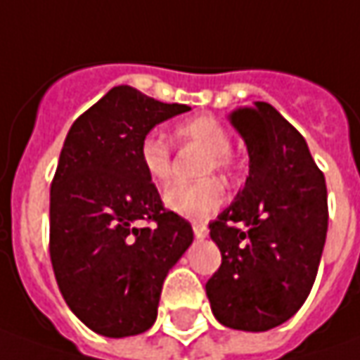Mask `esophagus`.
<instances>
[{"instance_id": "obj_1", "label": "esophagus", "mask_w": 360, "mask_h": 360, "mask_svg": "<svg viewBox=\"0 0 360 360\" xmlns=\"http://www.w3.org/2000/svg\"><path fill=\"white\" fill-rule=\"evenodd\" d=\"M192 230H194L196 238H206L208 236V229H206L204 222H192Z\"/></svg>"}]
</instances>
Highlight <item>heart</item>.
I'll use <instances>...</instances> for the list:
<instances>
[{
	"instance_id": "1",
	"label": "heart",
	"mask_w": 360,
	"mask_h": 360,
	"mask_svg": "<svg viewBox=\"0 0 360 360\" xmlns=\"http://www.w3.org/2000/svg\"><path fill=\"white\" fill-rule=\"evenodd\" d=\"M176 136L208 152L204 164V174L229 172L232 168L230 160V136L226 128L212 116H198L178 124ZM140 164L154 184H164L172 172V154L170 146L158 131H148L140 142ZM224 200V190L216 180H204L198 184L176 182L164 192V204L168 210L186 218H206L220 208Z\"/></svg>"
}]
</instances>
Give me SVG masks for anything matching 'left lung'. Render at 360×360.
<instances>
[{
    "mask_svg": "<svg viewBox=\"0 0 360 360\" xmlns=\"http://www.w3.org/2000/svg\"><path fill=\"white\" fill-rule=\"evenodd\" d=\"M248 150V178L214 222L222 255L206 283L220 325L262 333L295 316L311 292L328 229L326 184L298 130L266 102L229 116Z\"/></svg>",
    "mask_w": 360,
    "mask_h": 360,
    "instance_id": "8db88e82",
    "label": "left lung"
}]
</instances>
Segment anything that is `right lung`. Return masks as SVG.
Returning a JSON list of instances; mask_svg holds the SVG:
<instances>
[{
  "mask_svg": "<svg viewBox=\"0 0 360 360\" xmlns=\"http://www.w3.org/2000/svg\"><path fill=\"white\" fill-rule=\"evenodd\" d=\"M188 110L116 86L65 136L49 192V256L68 307L98 335L154 325L164 278L194 240L140 164L146 134Z\"/></svg>",
  "mask_w": 360,
  "mask_h": 360,
  "instance_id": "add662e5",
  "label": "right lung"
}]
</instances>
